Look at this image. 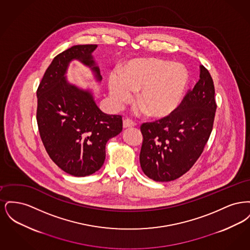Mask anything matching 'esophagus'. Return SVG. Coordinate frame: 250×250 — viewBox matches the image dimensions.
<instances>
[{"label": "esophagus", "instance_id": "obj_1", "mask_svg": "<svg viewBox=\"0 0 250 250\" xmlns=\"http://www.w3.org/2000/svg\"><path fill=\"white\" fill-rule=\"evenodd\" d=\"M135 122H133L132 120L129 119V118H126V119L124 120V122H123V126H124V128H127V127H133V126H135Z\"/></svg>", "mask_w": 250, "mask_h": 250}]
</instances>
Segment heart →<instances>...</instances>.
<instances>
[{
    "instance_id": "b5f03b06",
    "label": "heart",
    "mask_w": 250,
    "mask_h": 250,
    "mask_svg": "<svg viewBox=\"0 0 250 250\" xmlns=\"http://www.w3.org/2000/svg\"><path fill=\"white\" fill-rule=\"evenodd\" d=\"M108 79L113 103L121 107L137 92V101L153 117L172 113L180 104L188 82V73L181 63L159 59H138L125 64L120 74Z\"/></svg>"
}]
</instances>
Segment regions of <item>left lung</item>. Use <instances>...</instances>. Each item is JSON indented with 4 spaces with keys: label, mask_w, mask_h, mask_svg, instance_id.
<instances>
[{
    "label": "left lung",
    "mask_w": 250,
    "mask_h": 250,
    "mask_svg": "<svg viewBox=\"0 0 250 250\" xmlns=\"http://www.w3.org/2000/svg\"><path fill=\"white\" fill-rule=\"evenodd\" d=\"M200 69L199 82L172 113L141 125V167L155 182L173 181L188 172L210 138L216 110L214 82L203 65Z\"/></svg>",
    "instance_id": "left-lung-1"
}]
</instances>
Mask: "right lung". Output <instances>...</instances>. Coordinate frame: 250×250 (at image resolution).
I'll list each match as a JSON object with an SVG mask.
<instances>
[{
  "label": "right lung",
  "mask_w": 250,
  "mask_h": 250,
  "mask_svg": "<svg viewBox=\"0 0 250 250\" xmlns=\"http://www.w3.org/2000/svg\"><path fill=\"white\" fill-rule=\"evenodd\" d=\"M96 45H78L54 57L36 91L38 130L51 160L66 173L84 177L104 164L106 143L123 130L121 115H108L96 106L89 91L68 83L64 74L73 59L102 77L92 52Z\"/></svg>",
  "instance_id": "obj_1"
}]
</instances>
